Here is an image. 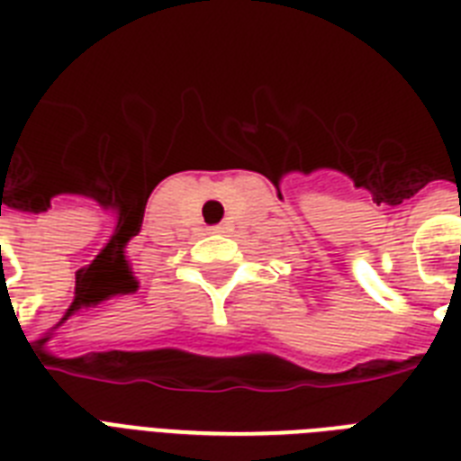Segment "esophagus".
I'll list each match as a JSON object with an SVG mask.
<instances>
[{
    "label": "esophagus",
    "mask_w": 461,
    "mask_h": 461,
    "mask_svg": "<svg viewBox=\"0 0 461 461\" xmlns=\"http://www.w3.org/2000/svg\"><path fill=\"white\" fill-rule=\"evenodd\" d=\"M212 230L213 233H226V226H213Z\"/></svg>",
    "instance_id": "obj_1"
}]
</instances>
